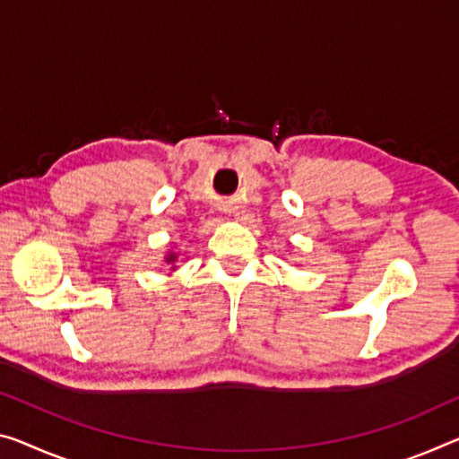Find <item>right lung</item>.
Masks as SVG:
<instances>
[{
    "label": "right lung",
    "mask_w": 459,
    "mask_h": 459,
    "mask_svg": "<svg viewBox=\"0 0 459 459\" xmlns=\"http://www.w3.org/2000/svg\"><path fill=\"white\" fill-rule=\"evenodd\" d=\"M174 260H176V254H168V256H166V263H174ZM172 269H174V266H172Z\"/></svg>",
    "instance_id": "1"
}]
</instances>
